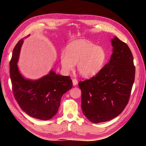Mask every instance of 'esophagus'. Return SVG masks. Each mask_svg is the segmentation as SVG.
<instances>
[{
    "label": "esophagus",
    "instance_id": "34e87169",
    "mask_svg": "<svg viewBox=\"0 0 146 146\" xmlns=\"http://www.w3.org/2000/svg\"><path fill=\"white\" fill-rule=\"evenodd\" d=\"M73 85H74V86H76L77 84H78V80H77L76 79H73Z\"/></svg>",
    "mask_w": 146,
    "mask_h": 146
}]
</instances>
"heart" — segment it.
Returning <instances> with one entry per match:
<instances>
[{
  "label": "heart",
  "mask_w": 146,
  "mask_h": 146,
  "mask_svg": "<svg viewBox=\"0 0 146 146\" xmlns=\"http://www.w3.org/2000/svg\"><path fill=\"white\" fill-rule=\"evenodd\" d=\"M62 70L64 73L73 70L77 63V70L84 77H92L103 69L107 60L105 49L86 40L73 41L62 50L60 55Z\"/></svg>",
  "instance_id": "heart-1"
}]
</instances>
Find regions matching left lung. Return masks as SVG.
I'll list each match as a JSON object with an SVG mask.
<instances>
[{"mask_svg": "<svg viewBox=\"0 0 146 146\" xmlns=\"http://www.w3.org/2000/svg\"><path fill=\"white\" fill-rule=\"evenodd\" d=\"M113 53L97 75L80 81L82 109L94 123L107 122L122 112L127 105L135 79L134 59L128 45L111 39Z\"/></svg>", "mask_w": 146, "mask_h": 146, "instance_id": "1", "label": "left lung"}]
</instances>
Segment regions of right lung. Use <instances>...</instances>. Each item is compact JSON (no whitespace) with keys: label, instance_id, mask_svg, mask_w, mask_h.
<instances>
[{"label":"right lung","instance_id":"right-lung-1","mask_svg":"<svg viewBox=\"0 0 146 146\" xmlns=\"http://www.w3.org/2000/svg\"><path fill=\"white\" fill-rule=\"evenodd\" d=\"M23 39L13 49L10 61V77L14 97L24 112L39 120H48L56 114L61 97L73 86L69 76L51 71L38 80L25 79L19 71L17 63Z\"/></svg>","mask_w":146,"mask_h":146}]
</instances>
